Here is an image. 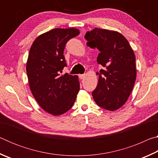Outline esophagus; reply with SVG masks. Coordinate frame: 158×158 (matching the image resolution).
Segmentation results:
<instances>
[{"instance_id":"esophagus-1","label":"esophagus","mask_w":158,"mask_h":158,"mask_svg":"<svg viewBox=\"0 0 158 158\" xmlns=\"http://www.w3.org/2000/svg\"><path fill=\"white\" fill-rule=\"evenodd\" d=\"M79 79H84L85 77V74H79Z\"/></svg>"}]
</instances>
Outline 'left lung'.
Segmentation results:
<instances>
[{"instance_id": "left-lung-1", "label": "left lung", "mask_w": 158, "mask_h": 158, "mask_svg": "<svg viewBox=\"0 0 158 158\" xmlns=\"http://www.w3.org/2000/svg\"><path fill=\"white\" fill-rule=\"evenodd\" d=\"M87 45L100 53L98 83L92 95L100 107L109 111L121 108L126 102L137 77L135 55L126 38L118 32L95 28L87 32Z\"/></svg>"}]
</instances>
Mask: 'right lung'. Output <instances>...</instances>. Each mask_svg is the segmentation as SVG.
<instances>
[{
    "mask_svg": "<svg viewBox=\"0 0 158 158\" xmlns=\"http://www.w3.org/2000/svg\"><path fill=\"white\" fill-rule=\"evenodd\" d=\"M77 28H54L35 40L26 63L32 94L42 109L53 116L72 108L80 88L78 76L60 75L67 66L63 55L69 40L78 35Z\"/></svg>",
    "mask_w": 158,
    "mask_h": 158,
    "instance_id": "right-lung-1",
    "label": "right lung"
}]
</instances>
